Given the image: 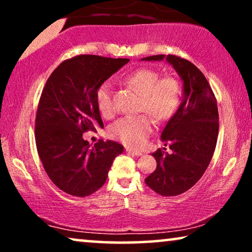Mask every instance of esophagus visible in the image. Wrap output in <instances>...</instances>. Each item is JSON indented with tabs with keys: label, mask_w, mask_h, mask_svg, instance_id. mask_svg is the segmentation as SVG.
<instances>
[{
	"label": "esophagus",
	"mask_w": 252,
	"mask_h": 252,
	"mask_svg": "<svg viewBox=\"0 0 252 252\" xmlns=\"http://www.w3.org/2000/svg\"><path fill=\"white\" fill-rule=\"evenodd\" d=\"M126 151H127V153H128V154H130V155H134V156H136V157L142 156V153H141V151L133 150V149H130V148H126Z\"/></svg>",
	"instance_id": "obj_1"
}]
</instances>
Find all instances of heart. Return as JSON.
Masks as SVG:
<instances>
[{"label":"heart","instance_id":"obj_1","mask_svg":"<svg viewBox=\"0 0 252 252\" xmlns=\"http://www.w3.org/2000/svg\"><path fill=\"white\" fill-rule=\"evenodd\" d=\"M160 78L153 68H139L125 77V82L142 95L141 110L149 113L158 122L171 118L180 104V86L171 77ZM99 112L109 117L113 112L112 84L104 81L96 92ZM154 129L149 116H127L110 127V135L128 147H141Z\"/></svg>","mask_w":252,"mask_h":252}]
</instances>
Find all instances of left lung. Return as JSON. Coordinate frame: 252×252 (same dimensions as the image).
<instances>
[{
  "instance_id": "obj_1",
  "label": "left lung",
  "mask_w": 252,
  "mask_h": 252,
  "mask_svg": "<svg viewBox=\"0 0 252 252\" xmlns=\"http://www.w3.org/2000/svg\"><path fill=\"white\" fill-rule=\"evenodd\" d=\"M164 60L180 77L184 94L160 135L172 153L158 149L153 154L157 167L144 181L157 194L177 196L190 189L208 168L218 139L219 115L208 80L190 62L174 55H155L141 61Z\"/></svg>"
}]
</instances>
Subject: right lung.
<instances>
[{
    "label": "right lung",
    "mask_w": 252,
    "mask_h": 252,
    "mask_svg": "<svg viewBox=\"0 0 252 252\" xmlns=\"http://www.w3.org/2000/svg\"><path fill=\"white\" fill-rule=\"evenodd\" d=\"M128 62L80 55L61 63L47 80L36 112V149L48 177L66 194L85 197L98 190L123 154L115 141L91 148L82 133L103 128L96 92Z\"/></svg>",
    "instance_id": "1"
}]
</instances>
